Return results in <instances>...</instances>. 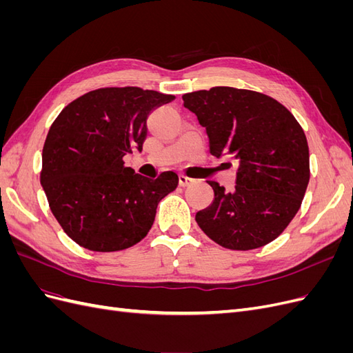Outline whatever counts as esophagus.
<instances>
[{
  "instance_id": "1",
  "label": "esophagus",
  "mask_w": 353,
  "mask_h": 353,
  "mask_svg": "<svg viewBox=\"0 0 353 353\" xmlns=\"http://www.w3.org/2000/svg\"><path fill=\"white\" fill-rule=\"evenodd\" d=\"M194 181H196V179L190 178V176L184 175V174H181V175H179V185H181V187H188V185L193 184Z\"/></svg>"
}]
</instances>
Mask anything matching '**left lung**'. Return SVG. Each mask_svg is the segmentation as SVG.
<instances>
[{
    "label": "left lung",
    "instance_id": "8db88e82",
    "mask_svg": "<svg viewBox=\"0 0 353 353\" xmlns=\"http://www.w3.org/2000/svg\"><path fill=\"white\" fill-rule=\"evenodd\" d=\"M183 100L206 128L210 153L239 160L231 193L209 181L215 199L196 213L199 227L231 250L271 243L301 209L311 175L302 126L281 103L250 90L213 87Z\"/></svg>",
    "mask_w": 353,
    "mask_h": 353
}]
</instances>
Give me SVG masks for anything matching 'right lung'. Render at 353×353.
<instances>
[{
	"mask_svg": "<svg viewBox=\"0 0 353 353\" xmlns=\"http://www.w3.org/2000/svg\"><path fill=\"white\" fill-rule=\"evenodd\" d=\"M174 95L138 87L81 95L52 122L42 148L41 185L63 231L92 252H117L150 231L159 201L176 188L172 170L156 179L126 168L143 150L147 117Z\"/></svg>",
	"mask_w": 353,
	"mask_h": 353,
	"instance_id": "right-lung-1",
	"label": "right lung"
}]
</instances>
